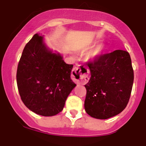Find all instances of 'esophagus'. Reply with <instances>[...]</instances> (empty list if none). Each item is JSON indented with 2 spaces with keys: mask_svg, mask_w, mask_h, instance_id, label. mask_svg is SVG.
<instances>
[{
  "mask_svg": "<svg viewBox=\"0 0 146 146\" xmlns=\"http://www.w3.org/2000/svg\"><path fill=\"white\" fill-rule=\"evenodd\" d=\"M89 73V69L85 66L79 65L76 66L72 70V77L74 81L79 84H85L89 80L88 73Z\"/></svg>",
  "mask_w": 146,
  "mask_h": 146,
  "instance_id": "34e87169",
  "label": "esophagus"
}]
</instances>
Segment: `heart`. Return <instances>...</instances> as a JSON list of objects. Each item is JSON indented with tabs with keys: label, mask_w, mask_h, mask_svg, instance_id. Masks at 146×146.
<instances>
[{
	"label": "heart",
	"mask_w": 146,
	"mask_h": 146,
	"mask_svg": "<svg viewBox=\"0 0 146 146\" xmlns=\"http://www.w3.org/2000/svg\"><path fill=\"white\" fill-rule=\"evenodd\" d=\"M102 50V47H99V48H97L96 49L93 50V51H92L89 54V55H88V58H96L97 56H98L101 54Z\"/></svg>",
	"instance_id": "obj_1"
}]
</instances>
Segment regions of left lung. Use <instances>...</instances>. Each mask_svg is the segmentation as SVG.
Returning <instances> with one entry per match:
<instances>
[{
  "instance_id": "8db88e82",
  "label": "left lung",
  "mask_w": 146,
  "mask_h": 146,
  "mask_svg": "<svg viewBox=\"0 0 146 146\" xmlns=\"http://www.w3.org/2000/svg\"><path fill=\"white\" fill-rule=\"evenodd\" d=\"M91 77L85 85V110L90 117L107 119L121 112L130 99L133 70L129 52L116 50L88 61Z\"/></svg>"
}]
</instances>
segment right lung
I'll return each mask as SVG.
<instances>
[{
  "label": "right lung",
  "instance_id": "right-lung-1",
  "mask_svg": "<svg viewBox=\"0 0 146 146\" xmlns=\"http://www.w3.org/2000/svg\"><path fill=\"white\" fill-rule=\"evenodd\" d=\"M73 65L46 48L35 34L23 49L17 70L22 101L29 110L44 117L61 112L76 84L70 79Z\"/></svg>",
  "mask_w": 146,
  "mask_h": 146
}]
</instances>
